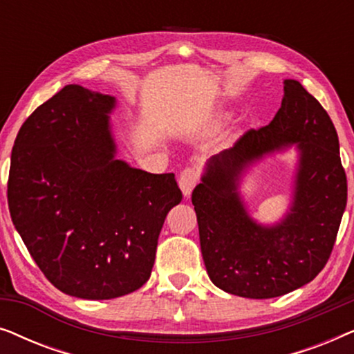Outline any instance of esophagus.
<instances>
[{
  "mask_svg": "<svg viewBox=\"0 0 354 354\" xmlns=\"http://www.w3.org/2000/svg\"><path fill=\"white\" fill-rule=\"evenodd\" d=\"M200 182V172L195 167H187L183 169L178 176V187L182 188V193L185 196H190L193 188L196 187V183Z\"/></svg>",
  "mask_w": 354,
  "mask_h": 354,
  "instance_id": "obj_1",
  "label": "esophagus"
}]
</instances>
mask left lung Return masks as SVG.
Listing matches in <instances>:
<instances>
[{
    "mask_svg": "<svg viewBox=\"0 0 354 354\" xmlns=\"http://www.w3.org/2000/svg\"><path fill=\"white\" fill-rule=\"evenodd\" d=\"M297 144L294 201L275 226H261L241 201L238 178L264 153ZM327 111L297 80L283 82L282 106L269 125L251 129L206 164L192 193L201 254L216 287L266 299L311 282L327 264L346 206V174Z\"/></svg>",
    "mask_w": 354,
    "mask_h": 354,
    "instance_id": "8db88e82",
    "label": "left lung"
}]
</instances>
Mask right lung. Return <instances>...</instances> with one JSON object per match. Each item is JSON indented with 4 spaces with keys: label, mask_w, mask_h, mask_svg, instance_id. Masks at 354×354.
I'll list each match as a JSON object with an SVG mask.
<instances>
[{
    "label": "right lung",
    "mask_w": 354,
    "mask_h": 354,
    "mask_svg": "<svg viewBox=\"0 0 354 354\" xmlns=\"http://www.w3.org/2000/svg\"><path fill=\"white\" fill-rule=\"evenodd\" d=\"M114 106L113 96L66 85L28 115L11 153L14 225L45 277L84 299L147 283L164 219L182 201L174 174L114 158Z\"/></svg>",
    "instance_id": "1"
}]
</instances>
